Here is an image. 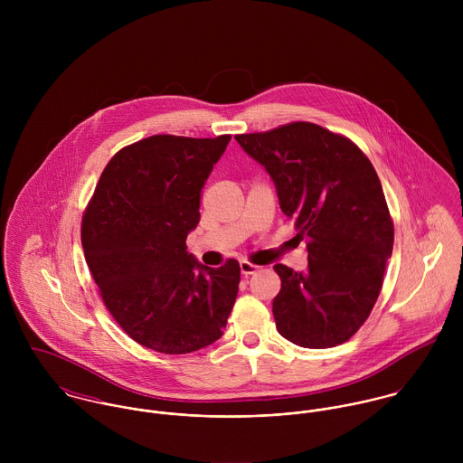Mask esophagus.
<instances>
[{"instance_id": "34e87169", "label": "esophagus", "mask_w": 463, "mask_h": 463, "mask_svg": "<svg viewBox=\"0 0 463 463\" xmlns=\"http://www.w3.org/2000/svg\"><path fill=\"white\" fill-rule=\"evenodd\" d=\"M259 270V267L257 265L251 264V262H248V260H242L241 262V272L244 274V276H248V274H255Z\"/></svg>"}]
</instances>
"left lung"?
Returning <instances> with one entry per match:
<instances>
[{
  "label": "left lung",
  "instance_id": "obj_1",
  "mask_svg": "<svg viewBox=\"0 0 463 463\" xmlns=\"http://www.w3.org/2000/svg\"><path fill=\"white\" fill-rule=\"evenodd\" d=\"M274 182L281 212L307 241L308 269L274 265L276 328L301 347L349 340L369 317L394 246V224L371 160L314 123L237 135Z\"/></svg>",
  "mask_w": 463,
  "mask_h": 463
}]
</instances>
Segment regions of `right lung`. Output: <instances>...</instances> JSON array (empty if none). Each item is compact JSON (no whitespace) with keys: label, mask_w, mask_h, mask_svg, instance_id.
<instances>
[{"label":"right lung","mask_w":463,"mask_h":463,"mask_svg":"<svg viewBox=\"0 0 463 463\" xmlns=\"http://www.w3.org/2000/svg\"><path fill=\"white\" fill-rule=\"evenodd\" d=\"M232 135H153L105 167L81 221V246L118 325L144 347L185 354L221 338L241 267L199 264L187 251L201 189Z\"/></svg>","instance_id":"add662e5"}]
</instances>
